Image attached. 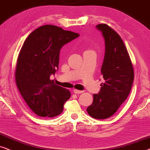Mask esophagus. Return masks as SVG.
<instances>
[{"mask_svg":"<svg viewBox=\"0 0 150 150\" xmlns=\"http://www.w3.org/2000/svg\"><path fill=\"white\" fill-rule=\"evenodd\" d=\"M83 91H79V90H76V89H74L73 90V93L75 94H80L83 93Z\"/></svg>","mask_w":150,"mask_h":150,"instance_id":"1","label":"esophagus"}]
</instances>
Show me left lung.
<instances>
[{
	"mask_svg": "<svg viewBox=\"0 0 150 150\" xmlns=\"http://www.w3.org/2000/svg\"><path fill=\"white\" fill-rule=\"evenodd\" d=\"M105 40V55L101 69L104 83L86 110L94 119L112 116L127 98L134 81V69L128 52L118 33L105 24L96 26Z\"/></svg>",
	"mask_w": 150,
	"mask_h": 150,
	"instance_id": "8db88e82",
	"label": "left lung"
}]
</instances>
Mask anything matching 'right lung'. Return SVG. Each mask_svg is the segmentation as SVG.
Instances as JSON below:
<instances>
[{
  "label": "right lung",
  "mask_w": 150,
  "mask_h": 150,
  "mask_svg": "<svg viewBox=\"0 0 150 150\" xmlns=\"http://www.w3.org/2000/svg\"><path fill=\"white\" fill-rule=\"evenodd\" d=\"M79 36L57 26L43 25L30 33L21 48L16 83L28 106L40 117L59 115L71 97L69 90L55 85L50 76L58 69L62 47Z\"/></svg>",
  "instance_id": "obj_1"
}]
</instances>
